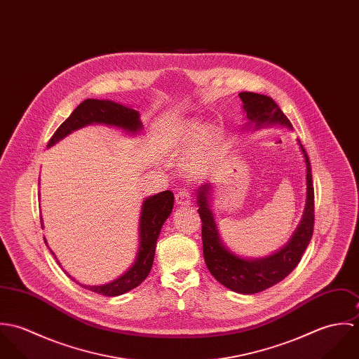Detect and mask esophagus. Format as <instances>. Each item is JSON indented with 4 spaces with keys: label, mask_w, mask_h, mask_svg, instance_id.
Listing matches in <instances>:
<instances>
[{
    "label": "esophagus",
    "mask_w": 359,
    "mask_h": 359,
    "mask_svg": "<svg viewBox=\"0 0 359 359\" xmlns=\"http://www.w3.org/2000/svg\"><path fill=\"white\" fill-rule=\"evenodd\" d=\"M191 199H192L191 191L185 189V188L180 189L175 195V203L178 205H191Z\"/></svg>",
    "instance_id": "34e87169"
}]
</instances>
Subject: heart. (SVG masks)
<instances>
[{
    "label": "heart",
    "instance_id": "1",
    "mask_svg": "<svg viewBox=\"0 0 359 359\" xmlns=\"http://www.w3.org/2000/svg\"><path fill=\"white\" fill-rule=\"evenodd\" d=\"M202 135H203V127L198 123H191L185 126L181 133H178L177 138L172 142V148L178 152H184L192 148L195 144H198ZM212 138H214V134H208V140L211 141Z\"/></svg>",
    "mask_w": 359,
    "mask_h": 359
}]
</instances>
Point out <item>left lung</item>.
I'll use <instances>...</instances> for the list:
<instances>
[{
    "instance_id": "1",
    "label": "left lung",
    "mask_w": 359,
    "mask_h": 359,
    "mask_svg": "<svg viewBox=\"0 0 359 359\" xmlns=\"http://www.w3.org/2000/svg\"><path fill=\"white\" fill-rule=\"evenodd\" d=\"M248 118L256 123V127L264 124H282L292 127L290 120L279 109L271 97L256 93L239 94ZM300 144V141H299ZM307 164V202L303 219L290 242L273 256L257 259H246L231 253L221 242L212 212L208 205L210 184H205L198 194L199 214L202 219L203 255L210 273L225 287L242 294H255L283 280L300 262L303 253L313 232V185L311 174V163L307 152L300 144Z\"/></svg>"
}]
</instances>
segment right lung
Here are the masks:
<instances>
[{
  "label": "right lung",
  "mask_w": 359,
  "mask_h": 359,
  "mask_svg": "<svg viewBox=\"0 0 359 359\" xmlns=\"http://www.w3.org/2000/svg\"><path fill=\"white\" fill-rule=\"evenodd\" d=\"M93 123L116 126L130 133H137L142 127V123L140 121V113L135 109L123 106L120 103L111 102V101L86 100L84 102L80 103L73 110V113L59 126V128L52 135L48 147H52L55 142L65 138L72 131ZM172 205H174V195L171 191H164L148 198L142 205L141 222H140V252L134 265L123 276H120L118 279L107 285L84 286V287L98 294L111 297V296H120L137 287L138 285H141L152 269L156 242L164 221L167 219V217L172 210Z\"/></svg>",
  "instance_id": "right-lung-1"
}]
</instances>
